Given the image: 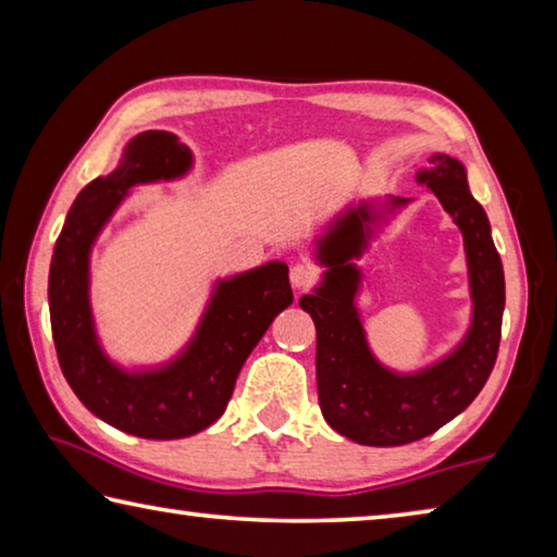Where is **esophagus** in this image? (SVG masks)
<instances>
[{
	"label": "esophagus",
	"instance_id": "34e87169",
	"mask_svg": "<svg viewBox=\"0 0 557 557\" xmlns=\"http://www.w3.org/2000/svg\"><path fill=\"white\" fill-rule=\"evenodd\" d=\"M289 282L295 289L314 287L319 282V270L314 265H309V262H297V265L289 272Z\"/></svg>",
	"mask_w": 557,
	"mask_h": 557
}]
</instances>
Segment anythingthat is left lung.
Instances as JSON below:
<instances>
[{
    "label": "left lung",
    "mask_w": 557,
    "mask_h": 557,
    "mask_svg": "<svg viewBox=\"0 0 557 557\" xmlns=\"http://www.w3.org/2000/svg\"><path fill=\"white\" fill-rule=\"evenodd\" d=\"M418 182L428 184L465 235L474 317L455 354L412 375L393 373L373 358L354 307L361 272L351 262L369 238V203L346 211L319 243V260L329 270L314 295L299 299L317 326L319 408L338 435L358 445L398 447L447 425L484 388L502 342L504 268L465 166L447 154H432ZM403 203L408 201L393 199V206Z\"/></svg>",
    "instance_id": "obj_1"
}]
</instances>
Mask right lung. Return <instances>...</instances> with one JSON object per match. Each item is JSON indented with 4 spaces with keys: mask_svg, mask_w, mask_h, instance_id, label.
Returning <instances> with one entry per match:
<instances>
[{
    "mask_svg": "<svg viewBox=\"0 0 557 557\" xmlns=\"http://www.w3.org/2000/svg\"><path fill=\"white\" fill-rule=\"evenodd\" d=\"M191 152L172 132L147 129L120 166L73 201L49 272L51 332L65 381L108 425L145 440H182L206 430L228 405L245 358L292 305L285 262H268L219 282L186 351L159 371L125 373L98 346L88 301V256L102 225L135 184L182 176Z\"/></svg>",
    "mask_w": 557,
    "mask_h": 557,
    "instance_id": "right-lung-1",
    "label": "right lung"
}]
</instances>
